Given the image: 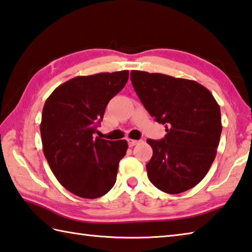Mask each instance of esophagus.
Listing matches in <instances>:
<instances>
[{
  "label": "esophagus",
  "mask_w": 252,
  "mask_h": 252,
  "mask_svg": "<svg viewBox=\"0 0 252 252\" xmlns=\"http://www.w3.org/2000/svg\"><path fill=\"white\" fill-rule=\"evenodd\" d=\"M139 142H140V141H138V140H132V139L127 140V143H129V146H134V145L138 144Z\"/></svg>",
  "instance_id": "obj_1"
}]
</instances>
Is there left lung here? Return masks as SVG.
<instances>
[{
  "label": "left lung",
  "mask_w": 252,
  "mask_h": 252,
  "mask_svg": "<svg viewBox=\"0 0 252 252\" xmlns=\"http://www.w3.org/2000/svg\"><path fill=\"white\" fill-rule=\"evenodd\" d=\"M131 81L151 117L165 125L162 140L146 141L153 149L149 180L167 194L193 189L216 158L222 129L217 101L194 80L132 70Z\"/></svg>",
  "instance_id": "8db88e82"
}]
</instances>
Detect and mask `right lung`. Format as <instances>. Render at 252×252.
Segmentation results:
<instances>
[{
  "mask_svg": "<svg viewBox=\"0 0 252 252\" xmlns=\"http://www.w3.org/2000/svg\"><path fill=\"white\" fill-rule=\"evenodd\" d=\"M129 79V70L78 76L63 82L44 104L43 152L58 182L82 198H98L117 180L126 140L94 136L109 101Z\"/></svg>",
  "mask_w": 252,
  "mask_h": 252,
  "instance_id": "1",
  "label": "right lung"
}]
</instances>
